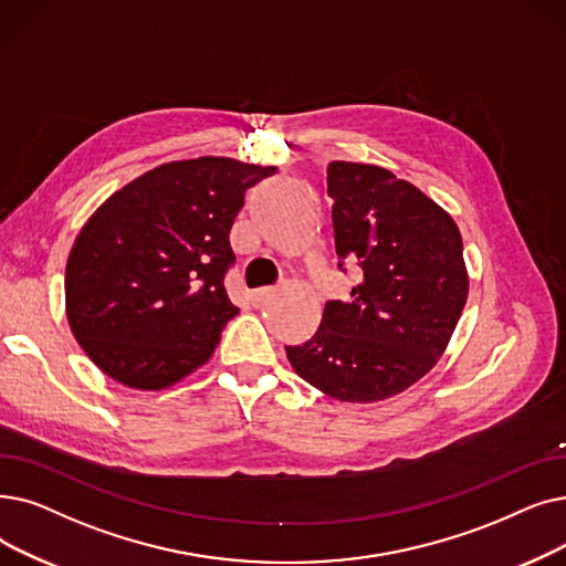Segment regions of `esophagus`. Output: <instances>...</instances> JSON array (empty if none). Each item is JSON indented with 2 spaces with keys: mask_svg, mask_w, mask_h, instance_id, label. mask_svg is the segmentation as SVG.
<instances>
[{
  "mask_svg": "<svg viewBox=\"0 0 566 566\" xmlns=\"http://www.w3.org/2000/svg\"><path fill=\"white\" fill-rule=\"evenodd\" d=\"M273 296H275V289L273 286H263V289H256V291L250 293V301H252L254 307H259V305H263L265 301H270Z\"/></svg>",
  "mask_w": 566,
  "mask_h": 566,
  "instance_id": "1",
  "label": "esophagus"
}]
</instances>
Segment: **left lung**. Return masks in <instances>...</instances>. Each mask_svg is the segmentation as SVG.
I'll list each match as a JSON object with an SVG mask.
<instances>
[{
    "label": "left lung",
    "instance_id": "left-lung-1",
    "mask_svg": "<svg viewBox=\"0 0 566 566\" xmlns=\"http://www.w3.org/2000/svg\"><path fill=\"white\" fill-rule=\"evenodd\" d=\"M326 182L337 265L356 261L363 275L286 356L326 396L379 402L444 354L470 291L462 238L444 208L381 166L331 161Z\"/></svg>",
    "mask_w": 566,
    "mask_h": 566
}]
</instances>
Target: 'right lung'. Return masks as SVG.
<instances>
[{
  "label": "right lung",
  "instance_id": "add662e5",
  "mask_svg": "<svg viewBox=\"0 0 566 566\" xmlns=\"http://www.w3.org/2000/svg\"><path fill=\"white\" fill-rule=\"evenodd\" d=\"M275 166L229 157L161 164L115 191L73 242L66 318L111 379L161 390L208 363L238 314L224 289L244 191Z\"/></svg>",
  "mask_w": 566,
  "mask_h": 566
}]
</instances>
